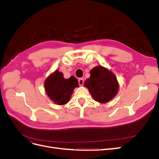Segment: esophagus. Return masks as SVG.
Instances as JSON below:
<instances>
[{
  "instance_id": "34e87169",
  "label": "esophagus",
  "mask_w": 159,
  "mask_h": 159,
  "mask_svg": "<svg viewBox=\"0 0 159 159\" xmlns=\"http://www.w3.org/2000/svg\"><path fill=\"white\" fill-rule=\"evenodd\" d=\"M78 83H79V85L82 86L84 84V80L83 78H80L79 80H78Z\"/></svg>"
}]
</instances>
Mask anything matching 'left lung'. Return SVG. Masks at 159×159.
Masks as SVG:
<instances>
[{"instance_id":"8db88e82","label":"left lung","mask_w":159,"mask_h":159,"mask_svg":"<svg viewBox=\"0 0 159 159\" xmlns=\"http://www.w3.org/2000/svg\"><path fill=\"white\" fill-rule=\"evenodd\" d=\"M84 86L93 99L100 103H106L114 98L119 88L115 74L102 66L90 71V77L85 81Z\"/></svg>"}]
</instances>
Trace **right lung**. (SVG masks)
Segmentation results:
<instances>
[{
	"instance_id": "1",
	"label": "right lung",
	"mask_w": 159,
	"mask_h": 159,
	"mask_svg": "<svg viewBox=\"0 0 159 159\" xmlns=\"http://www.w3.org/2000/svg\"><path fill=\"white\" fill-rule=\"evenodd\" d=\"M79 87L78 81L74 76L64 78L62 72L56 70L46 78L44 82L46 93L55 103L62 105L68 103L74 88Z\"/></svg>"
}]
</instances>
